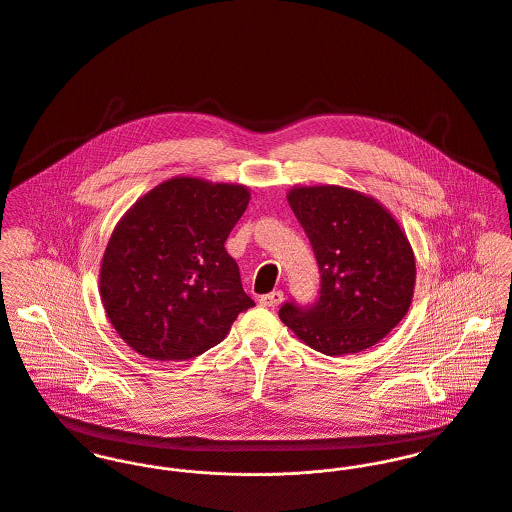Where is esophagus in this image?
<instances>
[{
    "mask_svg": "<svg viewBox=\"0 0 512 512\" xmlns=\"http://www.w3.org/2000/svg\"><path fill=\"white\" fill-rule=\"evenodd\" d=\"M259 303H261L263 307L277 308L283 303V291H273V293H269V295H263V297L259 299Z\"/></svg>",
    "mask_w": 512,
    "mask_h": 512,
    "instance_id": "1",
    "label": "esophagus"
}]
</instances>
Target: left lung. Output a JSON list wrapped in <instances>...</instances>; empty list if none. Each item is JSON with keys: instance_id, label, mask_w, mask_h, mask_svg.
<instances>
[{"instance_id": "8db88e82", "label": "left lung", "mask_w": 512, "mask_h": 512, "mask_svg": "<svg viewBox=\"0 0 512 512\" xmlns=\"http://www.w3.org/2000/svg\"><path fill=\"white\" fill-rule=\"evenodd\" d=\"M307 233L318 271L316 303H285L281 320L312 350L356 354L406 316L415 259L406 233L374 198L340 186H303L287 196Z\"/></svg>"}]
</instances>
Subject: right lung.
I'll use <instances>...</instances> for the list:
<instances>
[{"mask_svg": "<svg viewBox=\"0 0 512 512\" xmlns=\"http://www.w3.org/2000/svg\"><path fill=\"white\" fill-rule=\"evenodd\" d=\"M237 184L172 178L114 227L101 265V299L118 336L152 360H190L219 344L253 307L225 241L247 209Z\"/></svg>", "mask_w": 512, "mask_h": 512, "instance_id": "1", "label": "right lung"}]
</instances>
